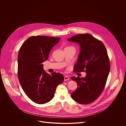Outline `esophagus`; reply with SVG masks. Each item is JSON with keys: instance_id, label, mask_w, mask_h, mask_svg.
<instances>
[{"instance_id": "1", "label": "esophagus", "mask_w": 126, "mask_h": 126, "mask_svg": "<svg viewBox=\"0 0 126 126\" xmlns=\"http://www.w3.org/2000/svg\"><path fill=\"white\" fill-rule=\"evenodd\" d=\"M69 80V78L67 76H64V81H68Z\"/></svg>"}]
</instances>
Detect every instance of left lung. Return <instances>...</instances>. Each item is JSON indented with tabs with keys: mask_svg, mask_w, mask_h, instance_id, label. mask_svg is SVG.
I'll return each instance as SVG.
<instances>
[{
	"mask_svg": "<svg viewBox=\"0 0 126 126\" xmlns=\"http://www.w3.org/2000/svg\"><path fill=\"white\" fill-rule=\"evenodd\" d=\"M67 40L80 46L75 71H85L86 73L85 77H72L71 79L78 86L71 96L79 104H90L101 95L109 75L110 64L106 48L101 41L90 34L76 35Z\"/></svg>",
	"mask_w": 126,
	"mask_h": 126,
	"instance_id": "8db88e82",
	"label": "left lung"
}]
</instances>
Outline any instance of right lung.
Returning a JSON list of instances; mask_svg holds the SVG:
<instances>
[{
    "label": "right lung",
    "mask_w": 126,
    "mask_h": 126,
    "mask_svg": "<svg viewBox=\"0 0 126 126\" xmlns=\"http://www.w3.org/2000/svg\"><path fill=\"white\" fill-rule=\"evenodd\" d=\"M60 38L36 36L22 45L18 56V77L26 95L34 102L45 104L52 99L57 86L64 81L63 75L47 73L43 63Z\"/></svg>",
    "instance_id": "add662e5"
}]
</instances>
